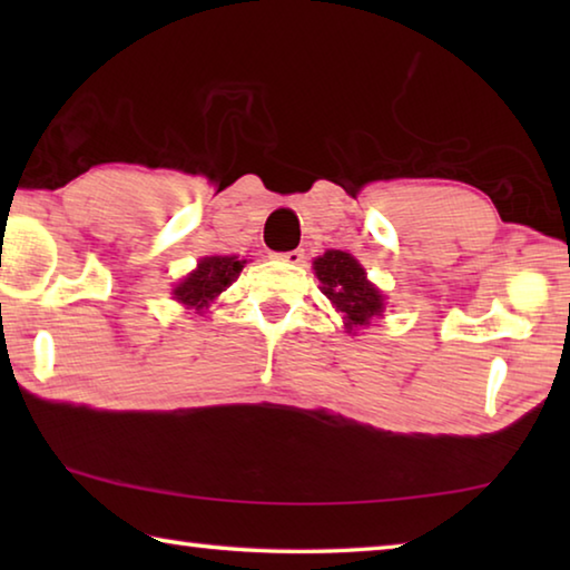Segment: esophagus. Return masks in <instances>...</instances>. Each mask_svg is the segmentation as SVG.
Masks as SVG:
<instances>
[{"mask_svg":"<svg viewBox=\"0 0 570 570\" xmlns=\"http://www.w3.org/2000/svg\"><path fill=\"white\" fill-rule=\"evenodd\" d=\"M274 258H278V262H286V264H302L304 262V250L302 248L284 250V254H274Z\"/></svg>","mask_w":570,"mask_h":570,"instance_id":"1","label":"esophagus"}]
</instances>
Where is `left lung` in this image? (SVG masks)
Here are the masks:
<instances>
[{"mask_svg": "<svg viewBox=\"0 0 570 570\" xmlns=\"http://www.w3.org/2000/svg\"><path fill=\"white\" fill-rule=\"evenodd\" d=\"M316 278L322 282L326 298L340 308L346 320V330L370 324L372 316L382 314V294L366 282L364 268L346 250H326L314 262Z\"/></svg>", "mask_w": 570, "mask_h": 570, "instance_id": "left-lung-1", "label": "left lung"}]
</instances>
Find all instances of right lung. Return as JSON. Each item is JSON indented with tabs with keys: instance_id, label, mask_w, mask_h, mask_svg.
Masks as SVG:
<instances>
[{
	"instance_id": "add662e5",
	"label": "right lung",
	"mask_w": 570,
	"mask_h": 570,
	"mask_svg": "<svg viewBox=\"0 0 570 570\" xmlns=\"http://www.w3.org/2000/svg\"><path fill=\"white\" fill-rule=\"evenodd\" d=\"M240 268H244V262H236V256H208L198 264L196 272L173 288V294L180 304L208 308L220 292H226V286L236 282Z\"/></svg>"
}]
</instances>
